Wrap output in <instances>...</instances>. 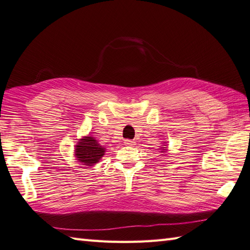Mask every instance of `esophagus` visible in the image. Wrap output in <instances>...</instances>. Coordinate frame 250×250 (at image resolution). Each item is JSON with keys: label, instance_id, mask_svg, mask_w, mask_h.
Listing matches in <instances>:
<instances>
[{"label": "esophagus", "instance_id": "34e87169", "mask_svg": "<svg viewBox=\"0 0 250 250\" xmlns=\"http://www.w3.org/2000/svg\"><path fill=\"white\" fill-rule=\"evenodd\" d=\"M125 145H126V146H135V142H134V140H131V139H125Z\"/></svg>", "mask_w": 250, "mask_h": 250}]
</instances>
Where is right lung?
I'll return each mask as SVG.
<instances>
[{"label":"right lung","instance_id":"obj_1","mask_svg":"<svg viewBox=\"0 0 250 250\" xmlns=\"http://www.w3.org/2000/svg\"><path fill=\"white\" fill-rule=\"evenodd\" d=\"M75 151V155L78 158V161L87 166L98 163L99 159L104 155V148H102L92 136L81 139L76 146Z\"/></svg>","mask_w":250,"mask_h":250}]
</instances>
